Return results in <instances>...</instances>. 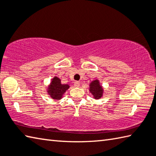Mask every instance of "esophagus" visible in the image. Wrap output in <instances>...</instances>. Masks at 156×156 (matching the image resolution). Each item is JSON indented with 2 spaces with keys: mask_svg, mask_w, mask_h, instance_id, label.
Wrapping results in <instances>:
<instances>
[{
  "mask_svg": "<svg viewBox=\"0 0 156 156\" xmlns=\"http://www.w3.org/2000/svg\"><path fill=\"white\" fill-rule=\"evenodd\" d=\"M80 83H79V82H78V81H76L75 83H74V84H73V85H74V87H80Z\"/></svg>",
  "mask_w": 156,
  "mask_h": 156,
  "instance_id": "34e87169",
  "label": "esophagus"
}]
</instances>
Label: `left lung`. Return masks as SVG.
Here are the masks:
<instances>
[{
	"mask_svg": "<svg viewBox=\"0 0 156 156\" xmlns=\"http://www.w3.org/2000/svg\"><path fill=\"white\" fill-rule=\"evenodd\" d=\"M89 90L91 93L95 100H99L103 96L104 88L101 85L100 80L98 79L90 82L89 84Z\"/></svg>",
	"mask_w": 156,
	"mask_h": 156,
	"instance_id": "8db88e82",
	"label": "left lung"
}]
</instances>
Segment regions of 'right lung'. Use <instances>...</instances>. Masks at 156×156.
Wrapping results in <instances>:
<instances>
[{"mask_svg": "<svg viewBox=\"0 0 156 156\" xmlns=\"http://www.w3.org/2000/svg\"><path fill=\"white\" fill-rule=\"evenodd\" d=\"M70 87L69 84L61 83V80L57 76H54L47 87V93L55 100H60Z\"/></svg>", "mask_w": 156, "mask_h": 156, "instance_id": "1", "label": "right lung"}]
</instances>
